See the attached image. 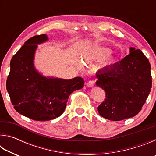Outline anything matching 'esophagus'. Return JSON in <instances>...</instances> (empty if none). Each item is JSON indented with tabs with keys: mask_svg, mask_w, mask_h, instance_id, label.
<instances>
[{
	"mask_svg": "<svg viewBox=\"0 0 156 156\" xmlns=\"http://www.w3.org/2000/svg\"><path fill=\"white\" fill-rule=\"evenodd\" d=\"M94 84H95V81L93 80H89L87 83V86L89 87H91L94 86Z\"/></svg>",
	"mask_w": 156,
	"mask_h": 156,
	"instance_id": "esophagus-1",
	"label": "esophagus"
}]
</instances>
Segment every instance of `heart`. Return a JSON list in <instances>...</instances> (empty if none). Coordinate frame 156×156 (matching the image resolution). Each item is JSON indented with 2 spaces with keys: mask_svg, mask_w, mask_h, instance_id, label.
<instances>
[{
  "mask_svg": "<svg viewBox=\"0 0 156 156\" xmlns=\"http://www.w3.org/2000/svg\"><path fill=\"white\" fill-rule=\"evenodd\" d=\"M112 50L103 47H94L85 54V58L88 60H102L112 54ZM112 60H109L105 65H109Z\"/></svg>",
  "mask_w": 156,
  "mask_h": 156,
  "instance_id": "obj_1",
  "label": "heart"
}]
</instances>
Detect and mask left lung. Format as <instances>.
Here are the masks:
<instances>
[{
    "instance_id": "1",
    "label": "left lung",
    "mask_w": 156,
    "mask_h": 156,
    "mask_svg": "<svg viewBox=\"0 0 156 156\" xmlns=\"http://www.w3.org/2000/svg\"><path fill=\"white\" fill-rule=\"evenodd\" d=\"M96 77V85L106 93L98 111L110 120L136 115L151 91V65L143 53L134 47H130V54L121 61L97 72Z\"/></svg>"
}]
</instances>
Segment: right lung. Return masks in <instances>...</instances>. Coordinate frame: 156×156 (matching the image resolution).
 <instances>
[{
	"mask_svg": "<svg viewBox=\"0 0 156 156\" xmlns=\"http://www.w3.org/2000/svg\"><path fill=\"white\" fill-rule=\"evenodd\" d=\"M48 40L46 34L31 37L12 57L6 87L14 109L37 121L55 119L64 112L69 95L83 87L80 77H44L34 65L37 44Z\"/></svg>",
	"mask_w": 156,
	"mask_h": 156,
	"instance_id": "obj_1",
	"label": "right lung"
}]
</instances>
